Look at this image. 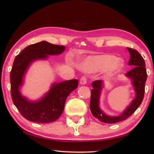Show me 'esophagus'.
Listing matches in <instances>:
<instances>
[{"label":"esophagus","mask_w":154,"mask_h":154,"mask_svg":"<svg viewBox=\"0 0 154 154\" xmlns=\"http://www.w3.org/2000/svg\"><path fill=\"white\" fill-rule=\"evenodd\" d=\"M87 77H85V76H83V77H81L80 80H79V82H80V85H85L86 83H87Z\"/></svg>","instance_id":"1"}]
</instances>
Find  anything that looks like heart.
I'll use <instances>...</instances> for the list:
<instances>
[{"mask_svg": "<svg viewBox=\"0 0 154 154\" xmlns=\"http://www.w3.org/2000/svg\"><path fill=\"white\" fill-rule=\"evenodd\" d=\"M122 60L112 55L101 54L89 56L82 63V67L89 72L100 71L106 68L108 73H112L121 67Z\"/></svg>", "mask_w": 154, "mask_h": 154, "instance_id": "1", "label": "heart"}]
</instances>
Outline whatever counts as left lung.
<instances>
[{"label":"left lung","instance_id":"left-lung-1","mask_svg":"<svg viewBox=\"0 0 154 154\" xmlns=\"http://www.w3.org/2000/svg\"><path fill=\"white\" fill-rule=\"evenodd\" d=\"M128 50L130 53V59L128 64L132 65L133 68L128 72L125 76L132 79V84L134 88L136 96L124 112L118 116H110L104 113L99 107V98L103 85V81L96 80L92 82L93 89H91L90 110L96 118L105 123H116L126 120L134 113L135 110L141 105L144 98L145 82L147 79L144 60L137 51L130 48H128Z\"/></svg>","mask_w":154,"mask_h":154}]
</instances>
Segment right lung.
Returning a JSON list of instances; mask_svg holds the SVG:
<instances>
[{
	"mask_svg": "<svg viewBox=\"0 0 154 154\" xmlns=\"http://www.w3.org/2000/svg\"><path fill=\"white\" fill-rule=\"evenodd\" d=\"M65 49L64 46L43 41L26 46L15 57L10 72L11 96L16 108L26 120L38 123L56 121L63 113L67 97L77 88V79L54 83L44 97L36 101H29L20 91L26 70L34 61L61 54Z\"/></svg>",
	"mask_w": 154,
	"mask_h": 154,
	"instance_id": "obj_1",
	"label": "right lung"
}]
</instances>
